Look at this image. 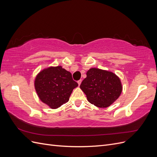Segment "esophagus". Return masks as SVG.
<instances>
[{"instance_id":"obj_1","label":"esophagus","mask_w":157,"mask_h":157,"mask_svg":"<svg viewBox=\"0 0 157 157\" xmlns=\"http://www.w3.org/2000/svg\"><path fill=\"white\" fill-rule=\"evenodd\" d=\"M77 82H78V86H80V84H81V82H82V80H78Z\"/></svg>"}]
</instances>
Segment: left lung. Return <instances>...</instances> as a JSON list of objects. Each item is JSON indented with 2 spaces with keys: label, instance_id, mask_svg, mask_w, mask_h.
Instances as JSON below:
<instances>
[{
  "label": "left lung",
  "instance_id": "1",
  "mask_svg": "<svg viewBox=\"0 0 157 157\" xmlns=\"http://www.w3.org/2000/svg\"><path fill=\"white\" fill-rule=\"evenodd\" d=\"M80 88L86 95L88 101L95 106L105 108L120 96L122 86L120 78L110 71L90 69Z\"/></svg>",
  "mask_w": 157,
  "mask_h": 157
}]
</instances>
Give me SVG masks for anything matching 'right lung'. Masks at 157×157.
<instances>
[{
    "mask_svg": "<svg viewBox=\"0 0 157 157\" xmlns=\"http://www.w3.org/2000/svg\"><path fill=\"white\" fill-rule=\"evenodd\" d=\"M77 86L71 73L61 66L43 69L35 80L38 96L51 109H57L67 103L73 90Z\"/></svg>",
    "mask_w": 157,
    "mask_h": 157,
    "instance_id": "1",
    "label": "right lung"
}]
</instances>
